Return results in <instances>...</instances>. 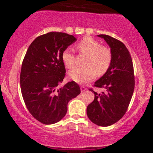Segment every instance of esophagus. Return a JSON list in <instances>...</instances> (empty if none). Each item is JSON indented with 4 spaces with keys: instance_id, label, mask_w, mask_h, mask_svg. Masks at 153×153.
<instances>
[{
    "instance_id": "34e87169",
    "label": "esophagus",
    "mask_w": 153,
    "mask_h": 153,
    "mask_svg": "<svg viewBox=\"0 0 153 153\" xmlns=\"http://www.w3.org/2000/svg\"><path fill=\"white\" fill-rule=\"evenodd\" d=\"M86 88H85V86H83V85H82V86H81V88H80V91H81V92H84V91H86Z\"/></svg>"
}]
</instances>
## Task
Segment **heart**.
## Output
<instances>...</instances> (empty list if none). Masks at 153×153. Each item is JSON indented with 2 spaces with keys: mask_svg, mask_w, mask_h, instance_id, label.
Segmentation results:
<instances>
[{
  "mask_svg": "<svg viewBox=\"0 0 153 153\" xmlns=\"http://www.w3.org/2000/svg\"><path fill=\"white\" fill-rule=\"evenodd\" d=\"M77 48L81 53L87 54L84 61L85 67L75 68L69 72L70 78L78 83H84L94 80L96 73L104 74L110 68L112 62V53L108 47L101 46L96 39L91 36L83 38ZM62 60L67 68L75 66V59L73 50L66 48L62 53Z\"/></svg>",
  "mask_w": 153,
  "mask_h": 153,
  "instance_id": "1",
  "label": "heart"
}]
</instances>
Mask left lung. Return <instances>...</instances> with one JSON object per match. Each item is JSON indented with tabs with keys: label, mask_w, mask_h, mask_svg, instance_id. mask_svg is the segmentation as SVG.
I'll use <instances>...</instances> for the list:
<instances>
[{
	"label": "left lung",
	"mask_w": 153,
	"mask_h": 153,
	"mask_svg": "<svg viewBox=\"0 0 153 153\" xmlns=\"http://www.w3.org/2000/svg\"><path fill=\"white\" fill-rule=\"evenodd\" d=\"M109 46L112 53L110 68L95 82L96 87L106 90L98 94L94 92V100L87 106V115L98 126L108 127L120 119L127 111L134 89L132 59L122 42L108 35L99 34Z\"/></svg>",
	"instance_id": "8db88e82"
}]
</instances>
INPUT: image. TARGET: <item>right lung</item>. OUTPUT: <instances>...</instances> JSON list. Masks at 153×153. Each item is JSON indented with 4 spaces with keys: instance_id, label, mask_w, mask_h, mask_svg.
<instances>
[{
    "instance_id": "right-lung-1",
    "label": "right lung",
    "mask_w": 153,
    "mask_h": 153,
    "mask_svg": "<svg viewBox=\"0 0 153 153\" xmlns=\"http://www.w3.org/2000/svg\"><path fill=\"white\" fill-rule=\"evenodd\" d=\"M76 39L66 33L52 31L36 37L23 60L20 85L28 110L45 124L58 122L68 111V103L80 94L74 81L59 87L65 75L62 52Z\"/></svg>"
}]
</instances>
